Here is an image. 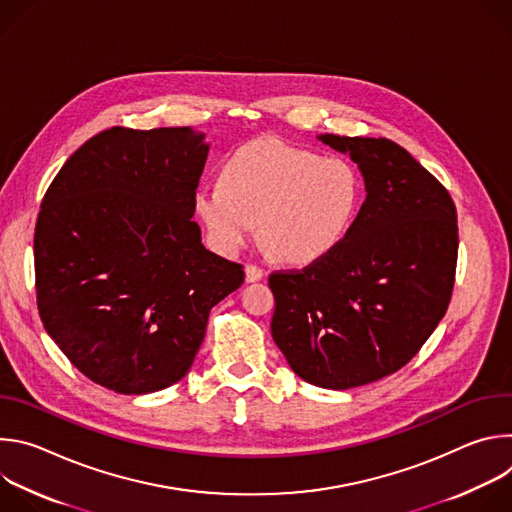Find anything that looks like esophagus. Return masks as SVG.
<instances>
[{
    "label": "esophagus",
    "instance_id": "esophagus-1",
    "mask_svg": "<svg viewBox=\"0 0 512 512\" xmlns=\"http://www.w3.org/2000/svg\"><path fill=\"white\" fill-rule=\"evenodd\" d=\"M265 277V271L257 265H247L245 267V279L247 283H255V281H261Z\"/></svg>",
    "mask_w": 512,
    "mask_h": 512
}]
</instances>
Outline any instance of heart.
Here are the masks:
<instances>
[{
    "label": "heart",
    "instance_id": "1",
    "mask_svg": "<svg viewBox=\"0 0 512 512\" xmlns=\"http://www.w3.org/2000/svg\"><path fill=\"white\" fill-rule=\"evenodd\" d=\"M360 202L356 170L342 158L253 139L223 164L221 182L202 184L194 208L210 241L237 253L257 231L281 261L312 263L348 233Z\"/></svg>",
    "mask_w": 512,
    "mask_h": 512
}]
</instances>
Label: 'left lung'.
Listing matches in <instances>:
<instances>
[{"label":"left lung","instance_id":"1","mask_svg":"<svg viewBox=\"0 0 512 512\" xmlns=\"http://www.w3.org/2000/svg\"><path fill=\"white\" fill-rule=\"evenodd\" d=\"M318 139L348 154L364 198L346 237L302 271H275L271 334L291 371L324 389L397 373L444 318L458 221L448 190L385 137Z\"/></svg>","mask_w":512,"mask_h":512}]
</instances>
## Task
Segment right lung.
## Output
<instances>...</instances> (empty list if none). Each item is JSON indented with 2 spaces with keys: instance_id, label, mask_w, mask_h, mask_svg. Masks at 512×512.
Instances as JSON below:
<instances>
[{
  "instance_id": "obj_1",
  "label": "right lung",
  "mask_w": 512,
  "mask_h": 512,
  "mask_svg": "<svg viewBox=\"0 0 512 512\" xmlns=\"http://www.w3.org/2000/svg\"><path fill=\"white\" fill-rule=\"evenodd\" d=\"M206 156L204 133L190 127H111L44 194L34 235L42 324L85 377L115 393L178 383L210 310L245 279L192 221Z\"/></svg>"
}]
</instances>
